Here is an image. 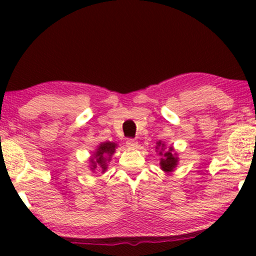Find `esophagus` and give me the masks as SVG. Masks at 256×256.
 <instances>
[{"mask_svg": "<svg viewBox=\"0 0 256 256\" xmlns=\"http://www.w3.org/2000/svg\"><path fill=\"white\" fill-rule=\"evenodd\" d=\"M137 144L138 142L136 138H128V140H126V146H130V148H134V146H137Z\"/></svg>", "mask_w": 256, "mask_h": 256, "instance_id": "1", "label": "esophagus"}]
</instances>
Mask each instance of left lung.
<instances>
[{
  "label": "left lung",
  "instance_id": "left-lung-1",
  "mask_svg": "<svg viewBox=\"0 0 256 256\" xmlns=\"http://www.w3.org/2000/svg\"><path fill=\"white\" fill-rule=\"evenodd\" d=\"M156 149L158 150V155H160V166L162 171H165L166 173L172 172L173 170L176 168L178 164V158L177 154L174 152V149L172 146H170L167 150H165V144H164L161 140H158L156 143Z\"/></svg>",
  "mask_w": 256,
  "mask_h": 256
}]
</instances>
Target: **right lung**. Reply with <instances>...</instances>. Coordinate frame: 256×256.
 Returning a JSON list of instances; mask_svg holds the SVG:
<instances>
[{
	"instance_id": "obj_1",
	"label": "right lung",
	"mask_w": 256,
	"mask_h": 256,
	"mask_svg": "<svg viewBox=\"0 0 256 256\" xmlns=\"http://www.w3.org/2000/svg\"><path fill=\"white\" fill-rule=\"evenodd\" d=\"M116 144L113 142H104L101 143L96 149L95 154L92 155V158H90V164L94 172H106L107 170V164L110 161L112 155L116 152Z\"/></svg>"
}]
</instances>
